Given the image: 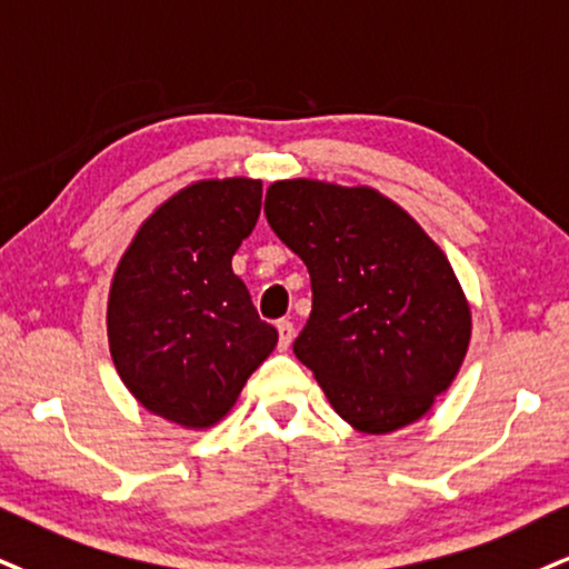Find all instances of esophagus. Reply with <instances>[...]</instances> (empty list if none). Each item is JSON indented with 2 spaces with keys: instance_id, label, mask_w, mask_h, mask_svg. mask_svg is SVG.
Segmentation results:
<instances>
[{
  "instance_id": "1",
  "label": "esophagus",
  "mask_w": 569,
  "mask_h": 569,
  "mask_svg": "<svg viewBox=\"0 0 569 569\" xmlns=\"http://www.w3.org/2000/svg\"><path fill=\"white\" fill-rule=\"evenodd\" d=\"M277 332H279V350H287L292 346V338H296V327H292V321H277Z\"/></svg>"
}]
</instances>
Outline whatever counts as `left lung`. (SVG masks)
Instances as JSON below:
<instances>
[{
	"instance_id": "1",
	"label": "left lung",
	"mask_w": 569,
	"mask_h": 569,
	"mask_svg": "<svg viewBox=\"0 0 569 569\" xmlns=\"http://www.w3.org/2000/svg\"><path fill=\"white\" fill-rule=\"evenodd\" d=\"M273 234L311 273L296 356L332 409L369 435L417 422L467 356L472 317L443 250L369 187L273 181Z\"/></svg>"
}]
</instances>
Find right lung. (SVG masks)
I'll list each match as a JSON object with an SVG mask.
<instances>
[{"label": "right lung", "instance_id": "1", "mask_svg": "<svg viewBox=\"0 0 569 569\" xmlns=\"http://www.w3.org/2000/svg\"><path fill=\"white\" fill-rule=\"evenodd\" d=\"M261 213V181H198L139 227L108 300L110 356L144 409L210 427L277 346L231 256Z\"/></svg>", "mask_w": 569, "mask_h": 569}]
</instances>
